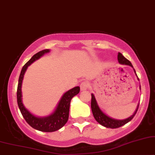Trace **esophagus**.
I'll return each instance as SVG.
<instances>
[{
  "label": "esophagus",
  "instance_id": "1",
  "mask_svg": "<svg viewBox=\"0 0 155 155\" xmlns=\"http://www.w3.org/2000/svg\"><path fill=\"white\" fill-rule=\"evenodd\" d=\"M88 86H89V84L87 81H83L81 82V84H80V88H81V91H85L88 89Z\"/></svg>",
  "mask_w": 155,
  "mask_h": 155
}]
</instances>
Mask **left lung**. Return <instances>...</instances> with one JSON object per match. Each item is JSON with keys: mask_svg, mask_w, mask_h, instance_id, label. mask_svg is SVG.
<instances>
[{"mask_svg": "<svg viewBox=\"0 0 155 155\" xmlns=\"http://www.w3.org/2000/svg\"><path fill=\"white\" fill-rule=\"evenodd\" d=\"M117 60H118V62L120 64H125V65H129L131 67H133V65L130 61L128 59H127L124 56H123V54L121 53H118L117 54ZM134 71L136 74L135 70L134 69ZM137 76V74H136ZM137 79H139L137 78ZM140 89H141V87L140 86ZM91 110L93 115H94V118L96 119V120L98 122L99 124H101L103 126L106 127H109V128H117V127H120L123 125H124L130 121L133 118L134 116H135L136 113L138 110V108H139V104H138L137 108L133 115H131L130 117H127L126 119L124 120H116L114 118H112V117L108 116V115L105 114V113L103 112V111L101 110L100 108H99L98 104H97L96 98H95V96L94 94H91Z\"/></svg>", "mask_w": 155, "mask_h": 155, "instance_id": "1", "label": "left lung"}]
</instances>
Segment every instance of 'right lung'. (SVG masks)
Here are the masks:
<instances>
[{
  "label": "right lung",
  "instance_id": "add662e5",
  "mask_svg": "<svg viewBox=\"0 0 155 155\" xmlns=\"http://www.w3.org/2000/svg\"><path fill=\"white\" fill-rule=\"evenodd\" d=\"M49 51H50L49 49H44V50L39 51L35 55H33L32 58L23 66L19 76L17 89L18 105L26 122L33 128L42 132H48V133L58 130L67 123L68 119H69L70 102H71V98L79 94L80 91L79 86H76L64 93V94L61 97V100L59 101L55 110L51 115L46 117H41L35 116L24 106L22 101L21 90L24 74L31 64L40 59L45 54L49 52Z\"/></svg>",
  "mask_w": 155,
  "mask_h": 155
}]
</instances>
